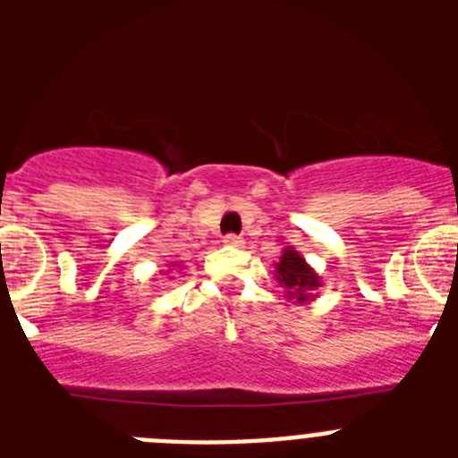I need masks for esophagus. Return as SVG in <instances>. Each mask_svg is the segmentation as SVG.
I'll return each instance as SVG.
<instances>
[{
  "instance_id": "1",
  "label": "esophagus",
  "mask_w": 458,
  "mask_h": 458,
  "mask_svg": "<svg viewBox=\"0 0 458 458\" xmlns=\"http://www.w3.org/2000/svg\"><path fill=\"white\" fill-rule=\"evenodd\" d=\"M225 245H229V248H242L245 245V241H242L241 236H233V233H229V236H225Z\"/></svg>"
}]
</instances>
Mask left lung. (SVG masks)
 <instances>
[{
    "mask_svg": "<svg viewBox=\"0 0 458 458\" xmlns=\"http://www.w3.org/2000/svg\"><path fill=\"white\" fill-rule=\"evenodd\" d=\"M275 279L284 289L286 301H293L295 305L317 301L318 286H321V275L311 268L293 245H286L282 250V257L275 264Z\"/></svg>",
    "mask_w": 458,
    "mask_h": 458,
    "instance_id": "1",
    "label": "left lung"
}]
</instances>
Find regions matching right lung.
Segmentation results:
<instances>
[{
  "instance_id": "right-lung-1",
  "label": "right lung",
  "mask_w": 458,
  "mask_h": 458,
  "mask_svg": "<svg viewBox=\"0 0 458 458\" xmlns=\"http://www.w3.org/2000/svg\"><path fill=\"white\" fill-rule=\"evenodd\" d=\"M172 268H176V264H172ZM179 268H181V266H179Z\"/></svg>"
}]
</instances>
